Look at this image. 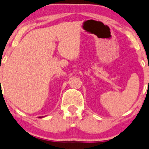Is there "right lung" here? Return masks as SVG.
<instances>
[{
  "label": "right lung",
  "mask_w": 149,
  "mask_h": 149,
  "mask_svg": "<svg viewBox=\"0 0 149 149\" xmlns=\"http://www.w3.org/2000/svg\"><path fill=\"white\" fill-rule=\"evenodd\" d=\"M38 118H43V116H39Z\"/></svg>",
  "instance_id": "1"
}]
</instances>
